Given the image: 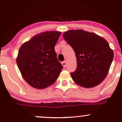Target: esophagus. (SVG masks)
<instances>
[{
  "label": "esophagus",
  "instance_id": "obj_1",
  "mask_svg": "<svg viewBox=\"0 0 122 122\" xmlns=\"http://www.w3.org/2000/svg\"><path fill=\"white\" fill-rule=\"evenodd\" d=\"M61 64H62V66H63V67L65 68L66 66V61H63L62 63H61Z\"/></svg>",
  "mask_w": 122,
  "mask_h": 122
}]
</instances>
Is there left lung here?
I'll list each match as a JSON object with an SVG mask.
<instances>
[{
  "mask_svg": "<svg viewBox=\"0 0 122 122\" xmlns=\"http://www.w3.org/2000/svg\"><path fill=\"white\" fill-rule=\"evenodd\" d=\"M63 38L74 50L77 66L71 73L73 81L84 88L101 83L107 76L114 53L106 39L94 33L70 30Z\"/></svg>",
  "mask_w": 122,
  "mask_h": 122,
  "instance_id": "8db88e82",
  "label": "left lung"
}]
</instances>
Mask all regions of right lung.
<instances>
[{
	"label": "right lung",
	"mask_w": 122,
	"mask_h": 122,
	"mask_svg": "<svg viewBox=\"0 0 122 122\" xmlns=\"http://www.w3.org/2000/svg\"><path fill=\"white\" fill-rule=\"evenodd\" d=\"M61 33L46 31L36 34L20 46L16 64L30 86L41 89L53 84L63 69L54 47Z\"/></svg>",
	"instance_id": "add662e5"
}]
</instances>
